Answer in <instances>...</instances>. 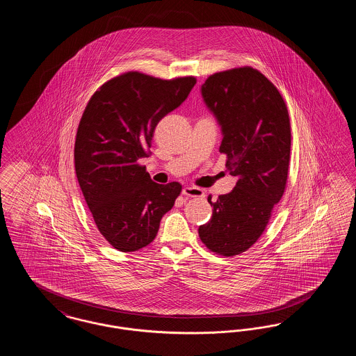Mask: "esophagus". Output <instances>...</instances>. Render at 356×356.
Segmentation results:
<instances>
[{"label":"esophagus","mask_w":356,"mask_h":356,"mask_svg":"<svg viewBox=\"0 0 356 356\" xmlns=\"http://www.w3.org/2000/svg\"><path fill=\"white\" fill-rule=\"evenodd\" d=\"M183 195L186 197H203L204 191L196 186H186L183 189Z\"/></svg>","instance_id":"1"}]
</instances>
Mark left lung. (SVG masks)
Listing matches in <instances>:
<instances>
[{
    "instance_id": "1",
    "label": "left lung",
    "mask_w": 356,
    "mask_h": 356,
    "mask_svg": "<svg viewBox=\"0 0 356 356\" xmlns=\"http://www.w3.org/2000/svg\"><path fill=\"white\" fill-rule=\"evenodd\" d=\"M202 96L221 127L219 151L227 156V170L237 181L216 202L208 196L213 212L199 227V236L208 250L228 257L254 245L284 193L291 124L276 86L251 67L209 76Z\"/></svg>"
}]
</instances>
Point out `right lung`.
I'll list each match as a JSON object with an SVG mask.
<instances>
[{
	"mask_svg": "<svg viewBox=\"0 0 356 356\" xmlns=\"http://www.w3.org/2000/svg\"><path fill=\"white\" fill-rule=\"evenodd\" d=\"M192 76L161 80L128 72L99 88L80 120L74 168L85 202L105 240L121 252L152 243L161 218L181 192L157 184L145 167L159 121L186 102Z\"/></svg>",
	"mask_w": 356,
	"mask_h": 356,
	"instance_id": "add662e5",
	"label": "right lung"
}]
</instances>
